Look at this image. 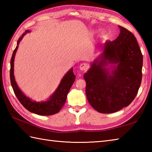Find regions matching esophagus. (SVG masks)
<instances>
[{
  "instance_id": "esophagus-1",
  "label": "esophagus",
  "mask_w": 152,
  "mask_h": 152,
  "mask_svg": "<svg viewBox=\"0 0 152 152\" xmlns=\"http://www.w3.org/2000/svg\"><path fill=\"white\" fill-rule=\"evenodd\" d=\"M80 69L81 70H83V71H86L87 70V69H88V64L87 63H82L81 64H80Z\"/></svg>"
}]
</instances>
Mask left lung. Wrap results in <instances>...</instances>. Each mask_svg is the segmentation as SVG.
<instances>
[{
    "mask_svg": "<svg viewBox=\"0 0 152 152\" xmlns=\"http://www.w3.org/2000/svg\"><path fill=\"white\" fill-rule=\"evenodd\" d=\"M119 28L118 37L105 42L102 53L83 75L87 99L102 114L116 112L129 105L141 84V50L134 34L119 25Z\"/></svg>",
    "mask_w": 152,
    "mask_h": 152,
    "instance_id": "left-lung-1",
    "label": "left lung"
}]
</instances>
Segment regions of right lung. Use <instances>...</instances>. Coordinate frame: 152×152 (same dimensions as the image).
<instances>
[{
	"label": "right lung",
	"instance_id": "add662e5",
	"mask_svg": "<svg viewBox=\"0 0 152 152\" xmlns=\"http://www.w3.org/2000/svg\"><path fill=\"white\" fill-rule=\"evenodd\" d=\"M29 32L30 31L28 30L26 31L19 38L17 42V46L13 52L10 61V73L11 85L19 101L27 110L40 115H53L59 112L65 103L67 94L70 88L72 87L73 83L75 81L76 76L74 74L73 69L72 68L63 76L57 89L46 101L37 102L27 97L19 88L17 83L15 82L14 74V62L15 53L17 51L19 42L22 40L23 37Z\"/></svg>",
	"mask_w": 152,
	"mask_h": 152
}]
</instances>
